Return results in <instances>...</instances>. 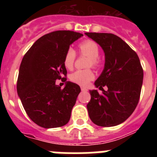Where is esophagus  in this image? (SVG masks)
I'll return each instance as SVG.
<instances>
[{
    "mask_svg": "<svg viewBox=\"0 0 157 157\" xmlns=\"http://www.w3.org/2000/svg\"><path fill=\"white\" fill-rule=\"evenodd\" d=\"M81 90L82 91V92H86V91L88 90V89L86 88V87H81Z\"/></svg>",
    "mask_w": 157,
    "mask_h": 157,
    "instance_id": "obj_1",
    "label": "esophagus"
}]
</instances>
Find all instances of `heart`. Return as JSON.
Returning a JSON list of instances; mask_svg holds the SVG:
<instances>
[{
  "instance_id": "1",
  "label": "heart",
  "mask_w": 157,
  "mask_h": 157,
  "mask_svg": "<svg viewBox=\"0 0 157 157\" xmlns=\"http://www.w3.org/2000/svg\"><path fill=\"white\" fill-rule=\"evenodd\" d=\"M78 49L81 54L86 55L90 57L88 62V66L97 67L99 65L100 49L97 43L92 40H86L78 45ZM76 53L72 48H69L66 51L63 57V64L65 67L69 70L72 69L75 60ZM94 74L90 69L86 70H78L72 73L70 76L71 81L80 86H86L91 80L94 79Z\"/></svg>"
}]
</instances>
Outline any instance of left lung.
<instances>
[{"label": "left lung", "mask_w": 157, "mask_h": 157, "mask_svg": "<svg viewBox=\"0 0 157 157\" xmlns=\"http://www.w3.org/2000/svg\"><path fill=\"white\" fill-rule=\"evenodd\" d=\"M99 44L105 56V67L90 90L89 116L96 125L114 127L123 123L138 105L143 82V69L135 52L120 37L109 33H85ZM106 85L108 90L103 87Z\"/></svg>", "instance_id": "8db88e82"}]
</instances>
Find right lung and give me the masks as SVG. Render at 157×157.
<instances>
[{"instance_id":"right-lung-1","label":"right lung","mask_w":157,"mask_h":157,"mask_svg":"<svg viewBox=\"0 0 157 157\" xmlns=\"http://www.w3.org/2000/svg\"><path fill=\"white\" fill-rule=\"evenodd\" d=\"M82 34L56 30L37 39L25 54L19 67L17 93L27 116L44 128L63 127L81 92L79 86L66 82L64 88L56 85L64 78L63 57L70 45Z\"/></svg>"}]
</instances>
